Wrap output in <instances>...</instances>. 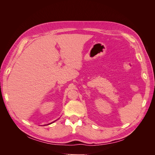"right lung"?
Segmentation results:
<instances>
[{"label":"right lung","instance_id":"obj_1","mask_svg":"<svg viewBox=\"0 0 155 155\" xmlns=\"http://www.w3.org/2000/svg\"><path fill=\"white\" fill-rule=\"evenodd\" d=\"M54 121H53V122H51V123H50V124H47V125H50V124H52V123H54Z\"/></svg>","mask_w":155,"mask_h":155}]
</instances>
